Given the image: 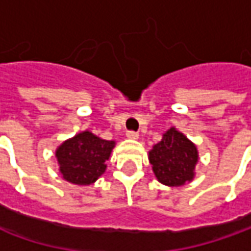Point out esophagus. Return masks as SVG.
Returning <instances> with one entry per match:
<instances>
[{
  "label": "esophagus",
  "instance_id": "34e87169",
  "mask_svg": "<svg viewBox=\"0 0 251 251\" xmlns=\"http://www.w3.org/2000/svg\"><path fill=\"white\" fill-rule=\"evenodd\" d=\"M138 137H140V134L137 131H127V138H130V140H138Z\"/></svg>",
  "mask_w": 251,
  "mask_h": 251
}]
</instances>
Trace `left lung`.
I'll use <instances>...</instances> for the list:
<instances>
[{
    "label": "left lung",
    "instance_id": "8db88e82",
    "mask_svg": "<svg viewBox=\"0 0 251 251\" xmlns=\"http://www.w3.org/2000/svg\"><path fill=\"white\" fill-rule=\"evenodd\" d=\"M197 148L177 130L170 128L150 152L155 176L166 186H181L194 177Z\"/></svg>",
    "mask_w": 251,
    "mask_h": 251
}]
</instances>
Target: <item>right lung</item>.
<instances>
[{"instance_id":"right-lung-1","label":"right lung","mask_w":251,"mask_h":251,"mask_svg":"<svg viewBox=\"0 0 251 251\" xmlns=\"http://www.w3.org/2000/svg\"><path fill=\"white\" fill-rule=\"evenodd\" d=\"M113 147L114 141L100 140L89 131L65 141L55 152L63 177L81 186L93 183L104 173Z\"/></svg>"}]
</instances>
